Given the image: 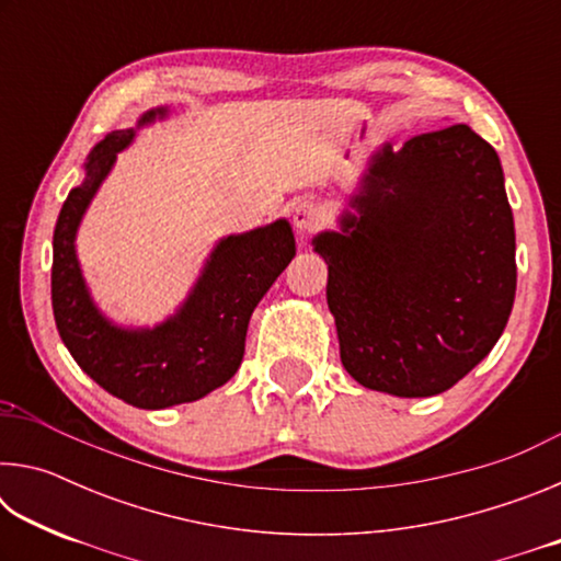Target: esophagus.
I'll use <instances>...</instances> for the list:
<instances>
[{"label": "esophagus", "instance_id": "34e87169", "mask_svg": "<svg viewBox=\"0 0 561 561\" xmlns=\"http://www.w3.org/2000/svg\"><path fill=\"white\" fill-rule=\"evenodd\" d=\"M321 217L324 215H321L319 205L311 201H301L291 207V222H294V227H297V232H301V234L314 232L321 225Z\"/></svg>", "mask_w": 561, "mask_h": 561}]
</instances>
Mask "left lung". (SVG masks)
Instances as JSON below:
<instances>
[{
    "label": "left lung",
    "instance_id": "1",
    "mask_svg": "<svg viewBox=\"0 0 561 561\" xmlns=\"http://www.w3.org/2000/svg\"><path fill=\"white\" fill-rule=\"evenodd\" d=\"M348 207L339 230L311 240L329 264L341 364L371 391H448L497 344L515 304V220L495 148L465 123L386 144Z\"/></svg>",
    "mask_w": 561,
    "mask_h": 561
}]
</instances>
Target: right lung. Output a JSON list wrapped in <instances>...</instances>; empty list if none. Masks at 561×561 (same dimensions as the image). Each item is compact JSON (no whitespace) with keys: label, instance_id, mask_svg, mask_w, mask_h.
Instances as JSON below:
<instances>
[{"label":"right lung","instance_id":"add662e5","mask_svg":"<svg viewBox=\"0 0 561 561\" xmlns=\"http://www.w3.org/2000/svg\"><path fill=\"white\" fill-rule=\"evenodd\" d=\"M165 116L168 108H150L138 128ZM133 138L136 128L108 133L89 153L83 183L66 197L54 230L51 307L64 346L83 374L128 405L160 411L193 403L237 374L252 311L287 270L297 244L287 220L227 234L173 317L153 329L113 324L91 299L76 257V232L116 156Z\"/></svg>","mask_w":561,"mask_h":561}]
</instances>
